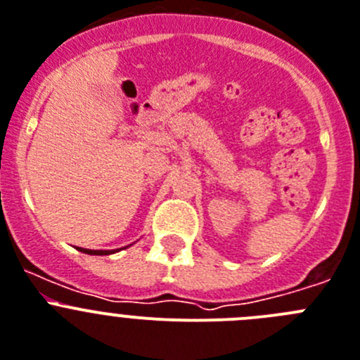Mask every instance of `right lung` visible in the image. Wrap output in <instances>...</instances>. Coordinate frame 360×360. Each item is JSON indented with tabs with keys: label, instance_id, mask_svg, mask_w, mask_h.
Masks as SVG:
<instances>
[{
	"label": "right lung",
	"instance_id": "obj_1",
	"mask_svg": "<svg viewBox=\"0 0 360 360\" xmlns=\"http://www.w3.org/2000/svg\"><path fill=\"white\" fill-rule=\"evenodd\" d=\"M79 251H82V252H86V255H100V257H102V255H112V252H116L118 251V249H111V251H102V249H84V248H79Z\"/></svg>",
	"mask_w": 360,
	"mask_h": 360
}]
</instances>
